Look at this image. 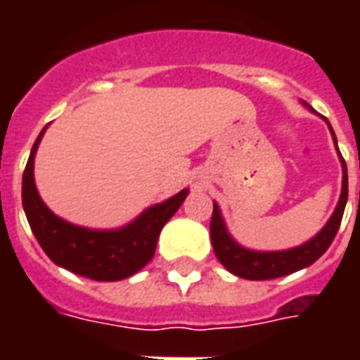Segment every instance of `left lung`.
<instances>
[{"label": "left lung", "instance_id": "8db88e82", "mask_svg": "<svg viewBox=\"0 0 360 360\" xmlns=\"http://www.w3.org/2000/svg\"><path fill=\"white\" fill-rule=\"evenodd\" d=\"M333 141H335V134H333ZM335 146H338V142H335ZM341 164H343V187H341L338 208L332 214L330 221L324 226V229L316 237H312L309 243H304L297 249L281 250V252H255V250L243 249L229 237L226 226H224L221 214H219V208L214 204L210 219V237L212 247H214V252H216L219 262L226 266L231 274L245 279L281 278V276L293 274V271L314 264L332 245L333 237L340 229L345 204H347V165H345L343 158H341Z\"/></svg>", "mask_w": 360, "mask_h": 360}]
</instances>
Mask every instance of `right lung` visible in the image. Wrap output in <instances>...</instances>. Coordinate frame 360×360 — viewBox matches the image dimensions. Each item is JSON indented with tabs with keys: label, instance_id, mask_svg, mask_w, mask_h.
<instances>
[{
	"label": "right lung",
	"instance_id": "add662e5",
	"mask_svg": "<svg viewBox=\"0 0 360 360\" xmlns=\"http://www.w3.org/2000/svg\"><path fill=\"white\" fill-rule=\"evenodd\" d=\"M44 131L46 127L38 134L22 173V208L44 252L61 268L96 281H119L136 274L152 260L162 227L179 210L188 191L183 188L165 202L142 212L133 224L115 231L73 226L58 218L36 191L34 154Z\"/></svg>",
	"mask_w": 360,
	"mask_h": 360
}]
</instances>
